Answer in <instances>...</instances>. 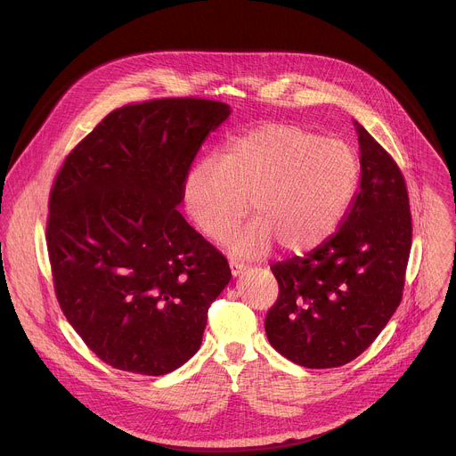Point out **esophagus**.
<instances>
[{"label": "esophagus", "mask_w": 456, "mask_h": 456, "mask_svg": "<svg viewBox=\"0 0 456 456\" xmlns=\"http://www.w3.org/2000/svg\"><path fill=\"white\" fill-rule=\"evenodd\" d=\"M229 267H231V273H232V276H240L245 269H247V265L245 264H241V262H236V259H231L229 262Z\"/></svg>", "instance_id": "34e87169"}]
</instances>
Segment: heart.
<instances>
[{"instance_id":"obj_1","label":"heart","mask_w":456,"mask_h":456,"mask_svg":"<svg viewBox=\"0 0 456 456\" xmlns=\"http://www.w3.org/2000/svg\"><path fill=\"white\" fill-rule=\"evenodd\" d=\"M355 151L305 127L269 124L231 139L218 157L194 164L183 180L187 215L208 238H229L236 256L265 254L274 241L303 252L327 240L345 218L359 185Z\"/></svg>"}]
</instances>
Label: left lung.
Wrapping results in <instances>:
<instances>
[{
    "label": "left lung",
    "instance_id": "8db88e82",
    "mask_svg": "<svg viewBox=\"0 0 456 456\" xmlns=\"http://www.w3.org/2000/svg\"><path fill=\"white\" fill-rule=\"evenodd\" d=\"M361 189L336 234L271 267L280 294L265 317L271 345L305 368L361 355L403 299L411 211L401 167L357 124Z\"/></svg>",
    "mask_w": 456,
    "mask_h": 456
}]
</instances>
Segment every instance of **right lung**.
Segmentation results:
<instances>
[{
  "label": "right lung",
  "mask_w": 456,
  "mask_h": 456,
  "mask_svg": "<svg viewBox=\"0 0 456 456\" xmlns=\"http://www.w3.org/2000/svg\"><path fill=\"white\" fill-rule=\"evenodd\" d=\"M229 111L200 97L126 104L57 171L46 220L55 297L117 370L164 375L189 361L231 280L225 256L176 209L194 157Z\"/></svg>",
  "instance_id": "add662e5"
}]
</instances>
